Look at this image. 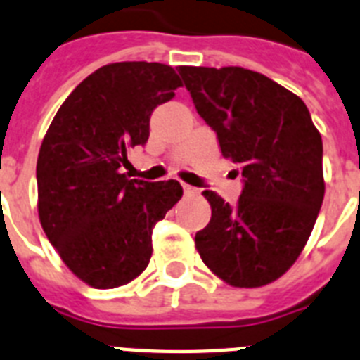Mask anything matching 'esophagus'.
I'll list each match as a JSON object with an SVG mask.
<instances>
[{"label": "esophagus", "instance_id": "1", "mask_svg": "<svg viewBox=\"0 0 360 360\" xmlns=\"http://www.w3.org/2000/svg\"><path fill=\"white\" fill-rule=\"evenodd\" d=\"M183 190L186 195H195V193H199V190L195 188V186H190V184H186V183H183Z\"/></svg>", "mask_w": 360, "mask_h": 360}]
</instances>
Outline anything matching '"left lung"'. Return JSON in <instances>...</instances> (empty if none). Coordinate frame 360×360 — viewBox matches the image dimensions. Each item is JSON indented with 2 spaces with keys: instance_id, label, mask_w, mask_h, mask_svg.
<instances>
[{
  "instance_id": "obj_1",
  "label": "left lung",
  "mask_w": 360,
  "mask_h": 360,
  "mask_svg": "<svg viewBox=\"0 0 360 360\" xmlns=\"http://www.w3.org/2000/svg\"><path fill=\"white\" fill-rule=\"evenodd\" d=\"M195 110L240 168L236 205L205 190L202 262L237 288L279 279L301 255L324 199L323 139L302 99L243 67H179ZM237 172V170H236ZM237 172V174H239Z\"/></svg>"
}]
</instances>
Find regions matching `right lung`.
Returning <instances> with one entry per match:
<instances>
[{
	"label": "right lung",
	"instance_id": "right-lung-1",
	"mask_svg": "<svg viewBox=\"0 0 360 360\" xmlns=\"http://www.w3.org/2000/svg\"><path fill=\"white\" fill-rule=\"evenodd\" d=\"M181 86L162 63L98 68L59 106L37 155V212L72 274L92 288L134 281L152 257V230L183 195L177 181L128 179L127 152Z\"/></svg>",
	"mask_w": 360,
	"mask_h": 360
}]
</instances>
